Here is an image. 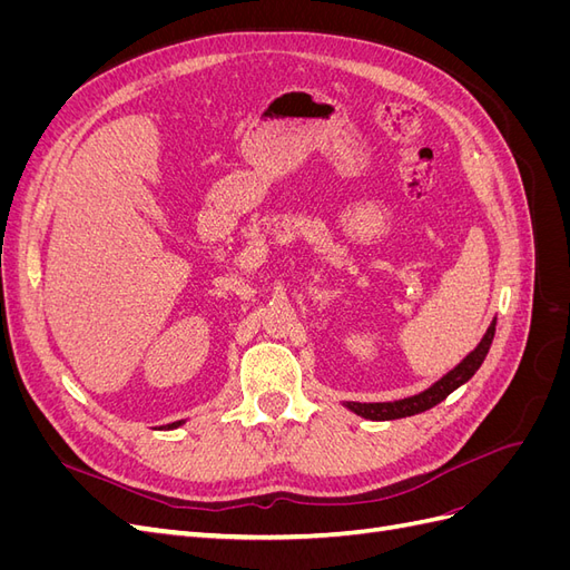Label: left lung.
<instances>
[{"label": "left lung", "mask_w": 570, "mask_h": 570, "mask_svg": "<svg viewBox=\"0 0 570 570\" xmlns=\"http://www.w3.org/2000/svg\"><path fill=\"white\" fill-rule=\"evenodd\" d=\"M494 325H497V321H492L485 337L480 340L478 347L469 356H465L456 368H452L450 373L442 375L433 387L423 390L421 394H413V396H406V400H396V402H375V404L347 402L344 406H347L350 411H354L356 416L368 419V421L406 419V416H413V413H421V411L433 409L435 404L446 400V396H450L456 387H461L463 383H469L471 377L475 375V371L480 368V364H482V361H485V356L490 352V344H492V337H494Z\"/></svg>", "instance_id": "8db88e82"}]
</instances>
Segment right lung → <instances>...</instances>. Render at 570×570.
I'll return each mask as SVG.
<instances>
[{
  "mask_svg": "<svg viewBox=\"0 0 570 570\" xmlns=\"http://www.w3.org/2000/svg\"><path fill=\"white\" fill-rule=\"evenodd\" d=\"M178 425H183V421H176V423H168V425H166V428H168V430H170V428H178Z\"/></svg>",
  "mask_w": 570,
  "mask_h": 570,
  "instance_id": "obj_1",
  "label": "right lung"
}]
</instances>
